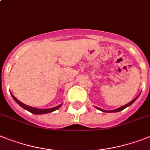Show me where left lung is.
Returning <instances> with one entry per match:
<instances>
[{
    "mask_svg": "<svg viewBox=\"0 0 150 150\" xmlns=\"http://www.w3.org/2000/svg\"><path fill=\"white\" fill-rule=\"evenodd\" d=\"M138 96H137V97H136V98H135L134 100H132V101H131V102H129V103H127V104L125 105V106H121V107H120V108L116 109V110H109V111H107V110H102V109L97 108V107H96V108L99 109V110H100L103 111V112H120V111L122 110H124L125 108H127V106H130V105L132 104V103H134V102H135V100H137V98H138Z\"/></svg>",
    "mask_w": 150,
    "mask_h": 150,
    "instance_id": "1",
    "label": "left lung"
}]
</instances>
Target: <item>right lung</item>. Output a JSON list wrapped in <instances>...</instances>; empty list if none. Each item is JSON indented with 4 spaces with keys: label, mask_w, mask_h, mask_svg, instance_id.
<instances>
[{
    "label": "right lung",
    "mask_w": 150,
    "mask_h": 150,
    "mask_svg": "<svg viewBox=\"0 0 150 150\" xmlns=\"http://www.w3.org/2000/svg\"><path fill=\"white\" fill-rule=\"evenodd\" d=\"M11 96H12V97L13 98V100H15L16 102H17V103L20 105V106H21V107H23V109H25V110H27L28 111L30 112L31 113H33V114H44V113L51 112H53V111L56 110H57V109L60 108L62 105V104H60V105H59V106H55V107H54V108H51V109H45V110H43V109H38V108H34V107H31V106H28V105L23 104V103L20 102L19 100H17V99L16 98L15 96H13V94H11Z\"/></svg>",
    "instance_id": "add662e5"
}]
</instances>
